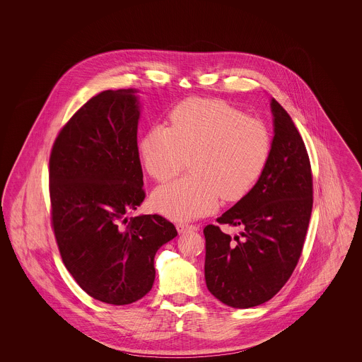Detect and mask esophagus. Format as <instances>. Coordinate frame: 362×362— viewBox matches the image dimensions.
<instances>
[{
	"instance_id": "1",
	"label": "esophagus",
	"mask_w": 362,
	"mask_h": 362,
	"mask_svg": "<svg viewBox=\"0 0 362 362\" xmlns=\"http://www.w3.org/2000/svg\"><path fill=\"white\" fill-rule=\"evenodd\" d=\"M176 229L179 233H185V232H189V230H197L198 226L194 224H189V223H177L176 224Z\"/></svg>"
}]
</instances>
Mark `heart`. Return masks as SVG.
Returning a JSON list of instances; mask_svg holds the SVG:
<instances>
[{"instance_id":"heart-1","label":"heart","mask_w":362,"mask_h":362,"mask_svg":"<svg viewBox=\"0 0 362 362\" xmlns=\"http://www.w3.org/2000/svg\"><path fill=\"white\" fill-rule=\"evenodd\" d=\"M142 164L167 182L189 157L191 175L156 189V209L175 220L210 213L221 198L235 202L255 187L272 153L267 124L214 99H187L170 112V127H151L138 144Z\"/></svg>"}]
</instances>
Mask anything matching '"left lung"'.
Wrapping results in <instances>:
<instances>
[{
	"instance_id": "obj_1",
	"label": "left lung",
	"mask_w": 362,
	"mask_h": 362,
	"mask_svg": "<svg viewBox=\"0 0 362 362\" xmlns=\"http://www.w3.org/2000/svg\"><path fill=\"white\" fill-rule=\"evenodd\" d=\"M274 138L255 187L216 221L240 226L233 240L218 225L205 235L209 292L233 308L257 307L282 289L301 257L313 205L310 156L292 118L272 100Z\"/></svg>"
}]
</instances>
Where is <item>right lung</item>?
Returning a JSON list of instances; mask_svg holds the SVG:
<instances>
[{
    "label": "right lung",
    "mask_w": 362,
    "mask_h": 362,
    "mask_svg": "<svg viewBox=\"0 0 362 362\" xmlns=\"http://www.w3.org/2000/svg\"><path fill=\"white\" fill-rule=\"evenodd\" d=\"M134 89L103 90L59 130L49 161L52 228L64 264L90 297L142 298L157 250L177 235L158 214L127 218L145 198Z\"/></svg>",
    "instance_id": "obj_1"
}]
</instances>
